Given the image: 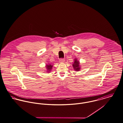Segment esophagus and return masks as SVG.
Returning a JSON list of instances; mask_svg holds the SVG:
<instances>
[{
  "instance_id": "34e87169",
  "label": "esophagus",
  "mask_w": 123,
  "mask_h": 123,
  "mask_svg": "<svg viewBox=\"0 0 123 123\" xmlns=\"http://www.w3.org/2000/svg\"><path fill=\"white\" fill-rule=\"evenodd\" d=\"M60 62L61 63H62V62H65V59H63V58H61L60 59Z\"/></svg>"
}]
</instances>
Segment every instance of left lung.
I'll use <instances>...</instances> for the list:
<instances>
[{"label": "left lung", "instance_id": "1", "mask_svg": "<svg viewBox=\"0 0 123 123\" xmlns=\"http://www.w3.org/2000/svg\"><path fill=\"white\" fill-rule=\"evenodd\" d=\"M72 66H73V68L76 71H79L80 68V66L79 65V62L78 61L77 58L74 59V62L72 64Z\"/></svg>", "mask_w": 123, "mask_h": 123}]
</instances>
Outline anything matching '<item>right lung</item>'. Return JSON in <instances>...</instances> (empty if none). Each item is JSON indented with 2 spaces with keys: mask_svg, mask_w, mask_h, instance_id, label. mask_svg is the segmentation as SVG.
Wrapping results in <instances>:
<instances>
[{
  "mask_svg": "<svg viewBox=\"0 0 123 123\" xmlns=\"http://www.w3.org/2000/svg\"><path fill=\"white\" fill-rule=\"evenodd\" d=\"M53 65L52 64H47V65H46V70H47V72L48 73H49V72L51 71V69H52V68H53Z\"/></svg>",
  "mask_w": 123,
  "mask_h": 123,
  "instance_id": "1",
  "label": "right lung"
}]
</instances>
